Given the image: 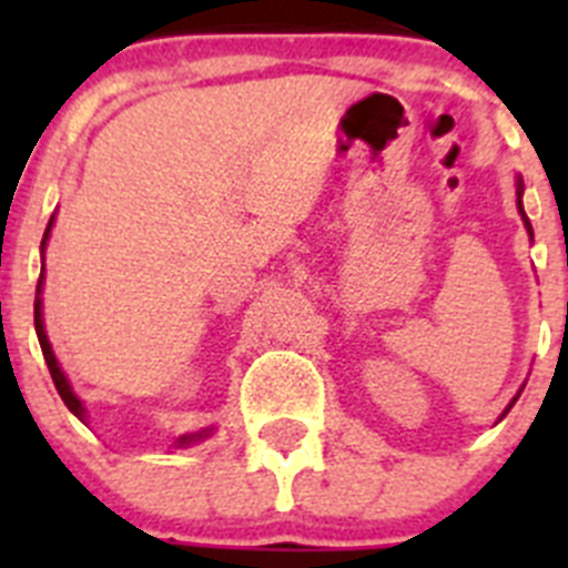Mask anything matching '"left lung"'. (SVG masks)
Listing matches in <instances>:
<instances>
[{"label":"left lung","mask_w":568,"mask_h":568,"mask_svg":"<svg viewBox=\"0 0 568 568\" xmlns=\"http://www.w3.org/2000/svg\"><path fill=\"white\" fill-rule=\"evenodd\" d=\"M515 187H518L515 193H518V213H520V219H524V227H526V233H529V239H535V233H531V224H529V215L524 213V179H520V175H518V182H515ZM515 400H518V398H511V404L506 406L504 415L509 413L511 406H515ZM504 415H500V418H504Z\"/></svg>","instance_id":"obj_1"}]
</instances>
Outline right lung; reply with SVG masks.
<instances>
[{
    "label": "right lung",
    "mask_w": 568,
    "mask_h": 568,
    "mask_svg": "<svg viewBox=\"0 0 568 568\" xmlns=\"http://www.w3.org/2000/svg\"><path fill=\"white\" fill-rule=\"evenodd\" d=\"M50 227H53V215H50L48 222V230H44V239H42V264H44V244H48L50 239ZM42 284H44V267H42V275H39V284H37V304H33V324H37V335H39V346H42V355H44V364H48L50 369V378H53V384H57L59 395H62L64 406H68L70 413L77 415L82 424H88V409H84L82 398H79L77 393H73V386H70L68 375H64V369L59 366V358L53 355V346H50L48 341V333H44V315H42ZM213 435V426H207V429H199V433H187V435H179V438L173 440V449H187V446L193 444H202L204 438H210Z\"/></svg>",
    "instance_id": "obj_1"
}]
</instances>
